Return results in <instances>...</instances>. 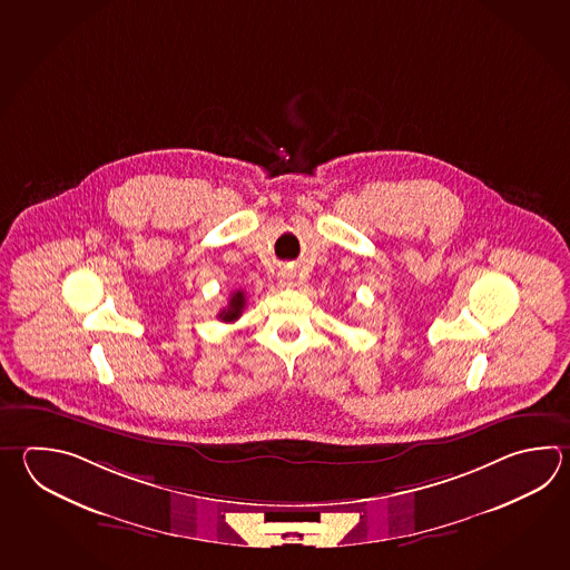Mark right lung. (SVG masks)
I'll return each mask as SVG.
<instances>
[{
    "label": "right lung",
    "mask_w": 570,
    "mask_h": 570,
    "mask_svg": "<svg viewBox=\"0 0 570 570\" xmlns=\"http://www.w3.org/2000/svg\"><path fill=\"white\" fill-rule=\"evenodd\" d=\"M244 308L245 294L242 291H235L232 294V298H229V304L219 313V318H222L223 323H233V321H237L242 316Z\"/></svg>",
    "instance_id": "obj_1"
}]
</instances>
